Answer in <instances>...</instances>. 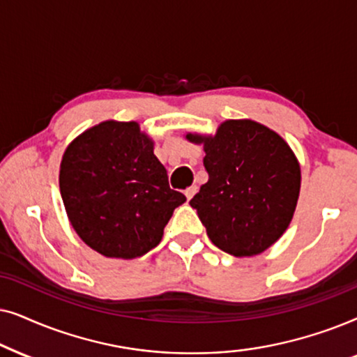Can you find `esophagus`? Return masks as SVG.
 <instances>
[{"instance_id": "obj_1", "label": "esophagus", "mask_w": 357, "mask_h": 357, "mask_svg": "<svg viewBox=\"0 0 357 357\" xmlns=\"http://www.w3.org/2000/svg\"><path fill=\"white\" fill-rule=\"evenodd\" d=\"M196 192H197V186H191V188H188L186 191H184V196H186L188 201H191L192 196H194V194H196Z\"/></svg>"}]
</instances>
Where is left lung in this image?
<instances>
[{"mask_svg":"<svg viewBox=\"0 0 357 357\" xmlns=\"http://www.w3.org/2000/svg\"><path fill=\"white\" fill-rule=\"evenodd\" d=\"M204 144L208 181L191 199L212 243L234 256H253L281 236L296 211L301 166L275 132L253 121H227Z\"/></svg>","mask_w":357,"mask_h":357,"instance_id":"left-lung-1","label":"left lung"}]
</instances>
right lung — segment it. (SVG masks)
Listing matches in <instances>:
<instances>
[{"label": "right lung", "instance_id": "1", "mask_svg": "<svg viewBox=\"0 0 357 357\" xmlns=\"http://www.w3.org/2000/svg\"><path fill=\"white\" fill-rule=\"evenodd\" d=\"M60 192L79 238L107 258L123 259L155 248L173 211L186 201L169 188L137 122H102L71 142L60 165Z\"/></svg>", "mask_w": 357, "mask_h": 357}]
</instances>
